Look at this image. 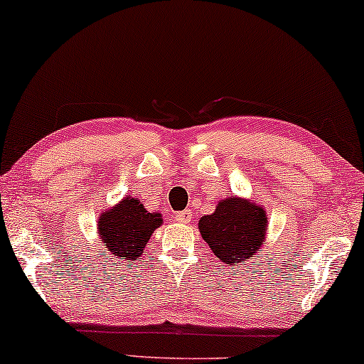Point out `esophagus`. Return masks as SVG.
<instances>
[{"label": "esophagus", "instance_id": "1", "mask_svg": "<svg viewBox=\"0 0 364 364\" xmlns=\"http://www.w3.org/2000/svg\"><path fill=\"white\" fill-rule=\"evenodd\" d=\"M191 218H192V212L191 210H182V212H178L177 215H176V220L178 223H188V222H191Z\"/></svg>", "mask_w": 364, "mask_h": 364}]
</instances>
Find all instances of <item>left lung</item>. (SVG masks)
Segmentation results:
<instances>
[{
    "instance_id": "1",
    "label": "left lung",
    "mask_w": 364,
    "mask_h": 364,
    "mask_svg": "<svg viewBox=\"0 0 364 364\" xmlns=\"http://www.w3.org/2000/svg\"><path fill=\"white\" fill-rule=\"evenodd\" d=\"M200 235L218 260L238 265L262 252L267 235V212L262 205L240 197L217 203L212 215L198 220Z\"/></svg>"
}]
</instances>
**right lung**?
<instances>
[{"label": "right lung", "instance_id": "obj_1", "mask_svg": "<svg viewBox=\"0 0 364 364\" xmlns=\"http://www.w3.org/2000/svg\"><path fill=\"white\" fill-rule=\"evenodd\" d=\"M162 222L161 213L147 212L141 202L127 196L99 215L97 232L107 255L134 263L142 255L154 230L161 227Z\"/></svg>", "mask_w": 364, "mask_h": 364}]
</instances>
